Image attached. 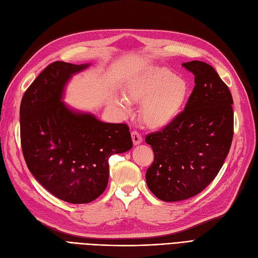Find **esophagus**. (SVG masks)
Segmentation results:
<instances>
[{
  "instance_id": "esophagus-1",
  "label": "esophagus",
  "mask_w": 258,
  "mask_h": 258,
  "mask_svg": "<svg viewBox=\"0 0 258 258\" xmlns=\"http://www.w3.org/2000/svg\"><path fill=\"white\" fill-rule=\"evenodd\" d=\"M131 138H132V142L135 145H139L143 142V138L140 135L138 131H132L131 132Z\"/></svg>"
}]
</instances>
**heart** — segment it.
I'll return each instance as SVG.
<instances>
[{"label":"heart","instance_id":"b5f03b06","mask_svg":"<svg viewBox=\"0 0 258 258\" xmlns=\"http://www.w3.org/2000/svg\"><path fill=\"white\" fill-rule=\"evenodd\" d=\"M190 96L184 79L163 68H148L131 77L123 85V95L113 93L110 103L125 116L131 102H143L141 117L145 125L159 130L170 126L182 113Z\"/></svg>","mask_w":258,"mask_h":258}]
</instances>
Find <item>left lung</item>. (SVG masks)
<instances>
[{
  "label": "left lung",
  "mask_w": 258,
  "mask_h": 258,
  "mask_svg": "<svg viewBox=\"0 0 258 258\" xmlns=\"http://www.w3.org/2000/svg\"><path fill=\"white\" fill-rule=\"evenodd\" d=\"M182 65L195 76L184 111L145 140L155 155L146 182L164 202L188 200L205 189L223 165L234 135V102L226 84L207 63Z\"/></svg>",
  "instance_id": "left-lung-1"
}]
</instances>
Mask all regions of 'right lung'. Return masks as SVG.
<instances>
[{
  "label": "right lung",
  "instance_id": "obj_1",
  "mask_svg": "<svg viewBox=\"0 0 258 258\" xmlns=\"http://www.w3.org/2000/svg\"><path fill=\"white\" fill-rule=\"evenodd\" d=\"M90 66L50 64L26 90L20 105L26 165L43 188L72 204L101 195L109 181V158L132 148L125 123L103 122L64 102L69 80Z\"/></svg>",
  "mask_w": 258,
  "mask_h": 258
}]
</instances>
